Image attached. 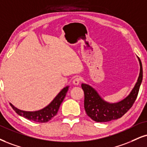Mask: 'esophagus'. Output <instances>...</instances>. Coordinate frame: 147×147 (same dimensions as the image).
<instances>
[{"label":"esophagus","mask_w":147,"mask_h":147,"mask_svg":"<svg viewBox=\"0 0 147 147\" xmlns=\"http://www.w3.org/2000/svg\"><path fill=\"white\" fill-rule=\"evenodd\" d=\"M80 81H81V78L80 77H76V78L74 79L73 80V84L75 85V86H78V85L80 84Z\"/></svg>","instance_id":"obj_1"}]
</instances>
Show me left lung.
Listing matches in <instances>:
<instances>
[{
  "label": "left lung",
  "instance_id": "8db88e82",
  "mask_svg": "<svg viewBox=\"0 0 147 147\" xmlns=\"http://www.w3.org/2000/svg\"><path fill=\"white\" fill-rule=\"evenodd\" d=\"M140 63V73L138 80L132 90L124 99L117 102L105 101L94 88L86 84H81L84 91V108L86 114L96 122H107L122 117L132 107L137 98L140 86L142 81V66L138 57Z\"/></svg>",
  "mask_w": 147,
  "mask_h": 147
}]
</instances>
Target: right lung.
Instances as JSON below:
<instances>
[{
  "label": "right lung",
  "instance_id": "obj_1",
  "mask_svg": "<svg viewBox=\"0 0 147 147\" xmlns=\"http://www.w3.org/2000/svg\"><path fill=\"white\" fill-rule=\"evenodd\" d=\"M68 88L69 86L63 88L49 105L44 107L43 109L38 111H34V112L23 111L18 109L17 107L12 105L11 102L9 104L13 110L20 116H23L24 118L29 119L30 121L38 122V123H47L57 114L59 110L60 105L66 96Z\"/></svg>",
  "mask_w": 147,
  "mask_h": 147
}]
</instances>
